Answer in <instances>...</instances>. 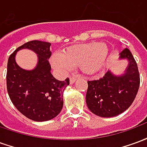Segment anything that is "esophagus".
Segmentation results:
<instances>
[{
    "label": "esophagus",
    "instance_id": "esophagus-1",
    "mask_svg": "<svg viewBox=\"0 0 147 147\" xmlns=\"http://www.w3.org/2000/svg\"><path fill=\"white\" fill-rule=\"evenodd\" d=\"M76 76H72L70 78V83L71 84H73L75 82H76Z\"/></svg>",
    "mask_w": 147,
    "mask_h": 147
}]
</instances>
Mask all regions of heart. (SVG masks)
<instances>
[{
    "instance_id": "obj_1",
    "label": "heart",
    "mask_w": 147,
    "mask_h": 147,
    "mask_svg": "<svg viewBox=\"0 0 147 147\" xmlns=\"http://www.w3.org/2000/svg\"><path fill=\"white\" fill-rule=\"evenodd\" d=\"M108 54L109 48L105 43H84L67 48L63 54L55 53L51 62L64 72L80 67L84 73L94 75L104 67Z\"/></svg>"
}]
</instances>
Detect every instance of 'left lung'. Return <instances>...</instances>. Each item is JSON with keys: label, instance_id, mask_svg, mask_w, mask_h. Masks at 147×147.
Returning <instances> with one entry per match:
<instances>
[{"label": "left lung", "instance_id": "8db88e82", "mask_svg": "<svg viewBox=\"0 0 147 147\" xmlns=\"http://www.w3.org/2000/svg\"><path fill=\"white\" fill-rule=\"evenodd\" d=\"M120 55V58L129 61L123 75L117 76L108 71L98 80L87 81L86 105L98 117H113L122 113L132 104L139 90L140 76L135 58L127 48Z\"/></svg>", "mask_w": 147, "mask_h": 147}]
</instances>
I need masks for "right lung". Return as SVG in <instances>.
<instances>
[{
    "mask_svg": "<svg viewBox=\"0 0 147 147\" xmlns=\"http://www.w3.org/2000/svg\"><path fill=\"white\" fill-rule=\"evenodd\" d=\"M50 45L37 40L27 42L9 56L7 65V90L11 102L25 117L39 122L51 120L61 113L63 92L69 85L68 78L59 81L50 72ZM23 48L31 49L38 55V64L33 70H24L15 62L16 53Z\"/></svg>",
    "mask_w": 147,
    "mask_h": 147,
    "instance_id": "right-lung-1",
    "label": "right lung"
}]
</instances>
